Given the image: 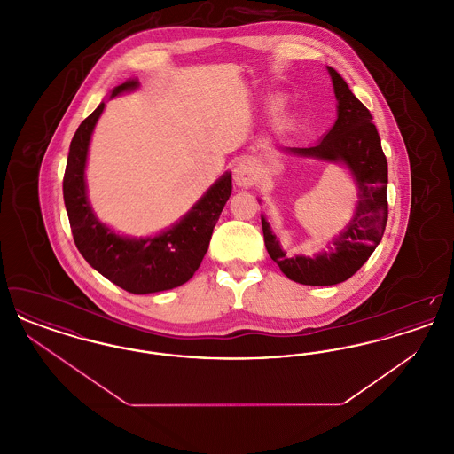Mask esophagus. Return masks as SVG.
<instances>
[{"label":"esophagus","instance_id":"1","mask_svg":"<svg viewBox=\"0 0 454 454\" xmlns=\"http://www.w3.org/2000/svg\"><path fill=\"white\" fill-rule=\"evenodd\" d=\"M233 180L238 187L248 189L257 182V167L250 160H239L233 170Z\"/></svg>","mask_w":454,"mask_h":454}]
</instances>
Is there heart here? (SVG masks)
Listing matches in <instances>:
<instances>
[{
  "label": "heart",
  "mask_w": 454,
  "mask_h": 454,
  "mask_svg": "<svg viewBox=\"0 0 454 454\" xmlns=\"http://www.w3.org/2000/svg\"><path fill=\"white\" fill-rule=\"evenodd\" d=\"M282 102H284V97H278V98L272 100V106H274V107H279V106H282ZM287 121H291V117H287Z\"/></svg>",
  "instance_id": "1"
}]
</instances>
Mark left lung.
<instances>
[{
	"label": "left lung",
	"mask_w": 454,
	"mask_h": 454,
	"mask_svg": "<svg viewBox=\"0 0 454 454\" xmlns=\"http://www.w3.org/2000/svg\"><path fill=\"white\" fill-rule=\"evenodd\" d=\"M337 98V121L324 137L309 148H282L298 158H313L344 167L356 189L357 204L346 228L326 241L313 257H287L279 238L262 215L265 248L282 274L306 286H333L352 278L380 245L388 219V163L372 117L344 78L326 67Z\"/></svg>",
	"instance_id": "obj_1"
}]
</instances>
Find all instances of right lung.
<instances>
[{"instance_id": "1", "label": "right lung", "mask_w": 454, "mask_h": 454, "mask_svg": "<svg viewBox=\"0 0 454 454\" xmlns=\"http://www.w3.org/2000/svg\"><path fill=\"white\" fill-rule=\"evenodd\" d=\"M139 88L129 80L110 91V98ZM106 108H95L74 132L66 163L63 195L76 248L108 281L134 294H150L189 281L204 259L219 215L231 195V172L216 182L170 228L152 237L119 235L93 213L87 194L88 150Z\"/></svg>"}]
</instances>
